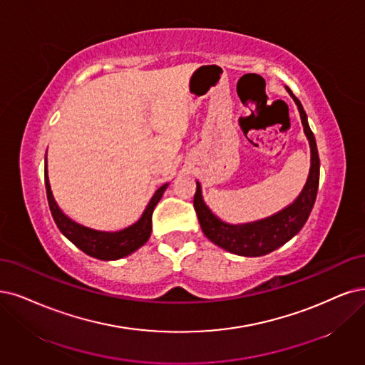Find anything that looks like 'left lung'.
I'll use <instances>...</instances> for the list:
<instances>
[{"mask_svg":"<svg viewBox=\"0 0 365 365\" xmlns=\"http://www.w3.org/2000/svg\"><path fill=\"white\" fill-rule=\"evenodd\" d=\"M287 91L293 98L296 106H298L305 137L309 143V152H312V165H309L307 182L301 194L296 197L293 203L271 215V217L259 221L247 224H228L220 220L207 207L203 200V194H201V185L200 182H197L194 207L201 230H203L206 237L213 242L215 245H218L232 254L244 255V257H260V255L275 251L301 232V228L304 227L309 213L313 210L320 178V159L317 153V144L312 129H309L304 106L294 98L290 88H287Z\"/></svg>","mask_w":365,"mask_h":365,"instance_id":"left-lung-1","label":"left lung"}]
</instances>
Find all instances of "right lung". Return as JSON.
<instances>
[{"label": "right lung", "mask_w": 365, "mask_h": 365, "mask_svg": "<svg viewBox=\"0 0 365 365\" xmlns=\"http://www.w3.org/2000/svg\"><path fill=\"white\" fill-rule=\"evenodd\" d=\"M45 186H46V195L48 203L52 213V218L56 221L60 232L69 239L73 245H76L81 251L91 255L94 259L99 260H118L123 259L126 255L132 254L141 248L145 242L150 237L152 233V215L159 203V200L164 195L168 183L158 187V191L148 201L145 210L143 212L141 218L123 228L118 232H101L94 230V228L84 227L73 220H71L67 215L58 207L56 198L52 195L49 178H48V162L45 158Z\"/></svg>", "instance_id": "add662e5"}]
</instances>
